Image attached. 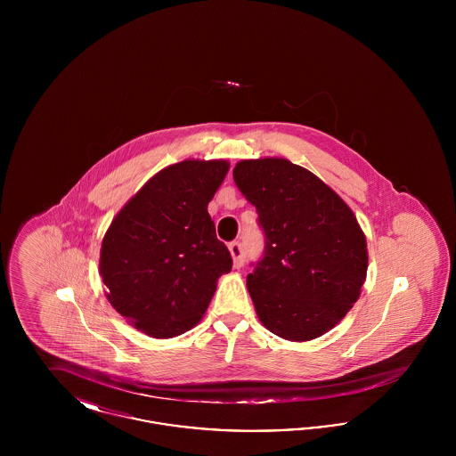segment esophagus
Wrapping results in <instances>:
<instances>
[{
	"instance_id": "34e87169",
	"label": "esophagus",
	"mask_w": 456,
	"mask_h": 456,
	"mask_svg": "<svg viewBox=\"0 0 456 456\" xmlns=\"http://www.w3.org/2000/svg\"><path fill=\"white\" fill-rule=\"evenodd\" d=\"M229 251H231V256L234 261V268H240L244 265V258H242V248H240L238 240L229 244Z\"/></svg>"
}]
</instances>
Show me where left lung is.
Here are the masks:
<instances>
[{
	"mask_svg": "<svg viewBox=\"0 0 456 456\" xmlns=\"http://www.w3.org/2000/svg\"><path fill=\"white\" fill-rule=\"evenodd\" d=\"M232 175L266 239L246 282L261 325L290 342L325 335L359 299L368 273V242L354 212L318 175L282 157L240 160Z\"/></svg>",
	"mask_w": 456,
	"mask_h": 456,
	"instance_id": "left-lung-1",
	"label": "left lung"
}]
</instances>
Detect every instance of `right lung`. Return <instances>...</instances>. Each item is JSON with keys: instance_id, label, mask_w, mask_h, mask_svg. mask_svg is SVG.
<instances>
[{"instance_id": "1", "label": "right lung", "mask_w": 456, "mask_h": 456, "mask_svg": "<svg viewBox=\"0 0 456 456\" xmlns=\"http://www.w3.org/2000/svg\"><path fill=\"white\" fill-rule=\"evenodd\" d=\"M227 160L188 159L152 175L112 218L99 273L110 305L152 338L198 325L232 258L216 236L208 203Z\"/></svg>"}]
</instances>
